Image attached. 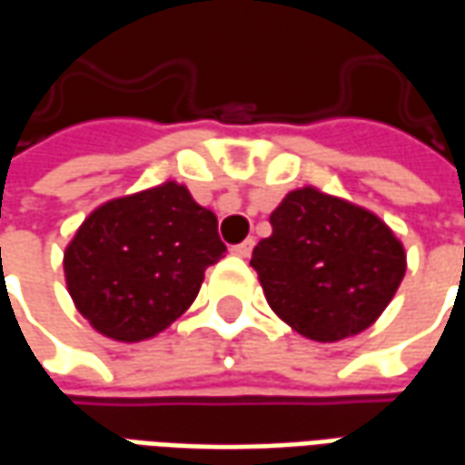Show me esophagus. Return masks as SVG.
Here are the masks:
<instances>
[{
    "label": "esophagus",
    "mask_w": 465,
    "mask_h": 465,
    "mask_svg": "<svg viewBox=\"0 0 465 465\" xmlns=\"http://www.w3.org/2000/svg\"><path fill=\"white\" fill-rule=\"evenodd\" d=\"M253 243H256V242H253V239H246V242L236 243V246H233V249H232V253H233V256H242V259H246V256L252 253Z\"/></svg>",
    "instance_id": "1"
}]
</instances>
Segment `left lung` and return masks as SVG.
<instances>
[{"label":"left lung","instance_id":"left-lung-1","mask_svg":"<svg viewBox=\"0 0 465 465\" xmlns=\"http://www.w3.org/2000/svg\"><path fill=\"white\" fill-rule=\"evenodd\" d=\"M269 222L273 232L253 249L252 266L282 322L333 343L379 319L406 273V252L376 213L303 186Z\"/></svg>","mask_w":465,"mask_h":465}]
</instances>
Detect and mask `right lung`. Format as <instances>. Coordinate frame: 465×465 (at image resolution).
<instances>
[{
	"mask_svg": "<svg viewBox=\"0 0 465 465\" xmlns=\"http://www.w3.org/2000/svg\"><path fill=\"white\" fill-rule=\"evenodd\" d=\"M216 226L176 182L102 203L66 246L69 296L109 339H152L192 306L203 272L226 253Z\"/></svg>",
	"mask_w": 465,
	"mask_h": 465,
	"instance_id": "obj_1",
	"label": "right lung"
}]
</instances>
